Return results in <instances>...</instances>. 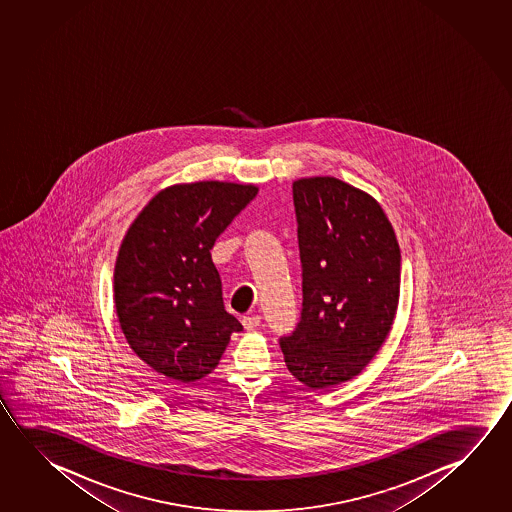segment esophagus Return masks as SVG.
<instances>
[{
  "label": "esophagus",
  "mask_w": 512,
  "mask_h": 512,
  "mask_svg": "<svg viewBox=\"0 0 512 512\" xmlns=\"http://www.w3.org/2000/svg\"><path fill=\"white\" fill-rule=\"evenodd\" d=\"M241 323H243V327L246 330H253V328L260 325V316H243Z\"/></svg>",
  "instance_id": "34e87169"
}]
</instances>
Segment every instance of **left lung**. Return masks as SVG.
<instances>
[{"mask_svg": "<svg viewBox=\"0 0 512 512\" xmlns=\"http://www.w3.org/2000/svg\"><path fill=\"white\" fill-rule=\"evenodd\" d=\"M302 318L280 339L287 369L312 389L357 377L389 336L400 298V246L377 200L334 176L293 184Z\"/></svg>", "mask_w": 512, "mask_h": 512, "instance_id": "obj_1", "label": "left lung"}]
</instances>
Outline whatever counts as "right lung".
<instances>
[{
  "label": "right lung",
  "instance_id": "right-lung-1",
  "mask_svg": "<svg viewBox=\"0 0 512 512\" xmlns=\"http://www.w3.org/2000/svg\"><path fill=\"white\" fill-rule=\"evenodd\" d=\"M259 189L194 182L162 189L128 228L114 269L119 327L130 348L178 382L207 377L243 325L228 314L210 250Z\"/></svg>",
  "mask_w": 512,
  "mask_h": 512
}]
</instances>
